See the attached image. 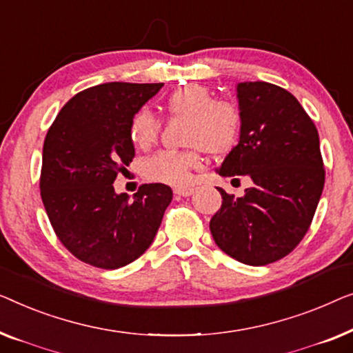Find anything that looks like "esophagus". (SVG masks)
<instances>
[{
    "mask_svg": "<svg viewBox=\"0 0 353 353\" xmlns=\"http://www.w3.org/2000/svg\"><path fill=\"white\" fill-rule=\"evenodd\" d=\"M174 193L177 196H190L193 193L192 187H177L174 188Z\"/></svg>",
    "mask_w": 353,
    "mask_h": 353,
    "instance_id": "1",
    "label": "esophagus"
}]
</instances>
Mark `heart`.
Returning <instances> with one entry per match:
<instances>
[{
  "label": "heart",
  "mask_w": 353,
  "mask_h": 353,
  "mask_svg": "<svg viewBox=\"0 0 353 353\" xmlns=\"http://www.w3.org/2000/svg\"><path fill=\"white\" fill-rule=\"evenodd\" d=\"M171 115L187 117L185 142L188 150H160L143 161V176L153 182L182 185L190 181L192 170L200 166L201 152L224 155L240 137L241 112L230 101H214L206 86L188 84L179 88L166 99ZM160 121L148 108L132 117L129 136L136 147L147 148L157 141Z\"/></svg>",
  "instance_id": "b5f03b06"
}]
</instances>
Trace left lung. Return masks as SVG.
<instances>
[{"label": "left lung", "mask_w": 353, "mask_h": 353, "mask_svg": "<svg viewBox=\"0 0 353 353\" xmlns=\"http://www.w3.org/2000/svg\"><path fill=\"white\" fill-rule=\"evenodd\" d=\"M241 112L238 143L216 172L246 176L235 198L219 188L221 210L210 222L222 251L248 265H265L294 250L309 230L325 185L319 131L299 101L265 81L235 86Z\"/></svg>", "instance_id": "left-lung-1"}]
</instances>
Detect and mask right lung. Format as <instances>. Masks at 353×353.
Segmentation results:
<instances>
[{
	"label": "right lung",
	"mask_w": 353,
	"mask_h": 353,
	"mask_svg": "<svg viewBox=\"0 0 353 353\" xmlns=\"http://www.w3.org/2000/svg\"><path fill=\"white\" fill-rule=\"evenodd\" d=\"M163 83H103L68 101L43 147L39 188L51 225L79 261L120 269L153 243L172 200L165 183H145L134 196L113 182L134 158L132 117Z\"/></svg>",
	"instance_id": "1"
}]
</instances>
